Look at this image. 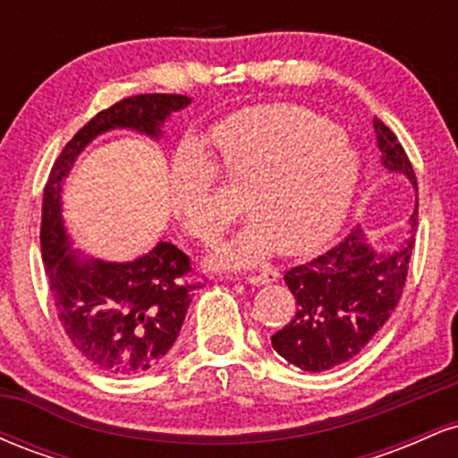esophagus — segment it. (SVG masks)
<instances>
[{
	"instance_id": "34e87169",
	"label": "esophagus",
	"mask_w": 458,
	"mask_h": 458,
	"mask_svg": "<svg viewBox=\"0 0 458 458\" xmlns=\"http://www.w3.org/2000/svg\"><path fill=\"white\" fill-rule=\"evenodd\" d=\"M277 276H280V273L276 269H265L260 273H251V276H247L245 280L250 284H256V286H260V284H269L273 280H277Z\"/></svg>"
}]
</instances>
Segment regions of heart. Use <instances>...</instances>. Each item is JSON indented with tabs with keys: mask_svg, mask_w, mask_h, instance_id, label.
<instances>
[{
	"mask_svg": "<svg viewBox=\"0 0 458 458\" xmlns=\"http://www.w3.org/2000/svg\"><path fill=\"white\" fill-rule=\"evenodd\" d=\"M225 181L245 193L254 217L219 259L254 262L273 247L295 256L317 250L344 222L360 182V159L343 129L303 105L269 103L241 109L213 129ZM217 163L196 141L172 159L170 208L189 234L213 241L241 215L222 193Z\"/></svg>",
	"mask_w": 458,
	"mask_h": 458,
	"instance_id": "heart-1",
	"label": "heart"
}]
</instances>
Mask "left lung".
I'll return each mask as SVG.
<instances>
[{
    "mask_svg": "<svg viewBox=\"0 0 458 458\" xmlns=\"http://www.w3.org/2000/svg\"><path fill=\"white\" fill-rule=\"evenodd\" d=\"M383 165L407 174L418 189L411 161L390 127L375 118ZM418 225V211L411 228ZM413 236L390 254H377L355 228L317 259L284 273L295 295L297 312L271 335L273 349L288 364L323 372L353 360L392 317L407 282Z\"/></svg>",
    "mask_w": 458,
    "mask_h": 458,
    "instance_id": "obj_1",
    "label": "left lung"
}]
</instances>
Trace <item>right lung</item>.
I'll return each instance as SVG.
<instances>
[{
	"mask_svg": "<svg viewBox=\"0 0 458 458\" xmlns=\"http://www.w3.org/2000/svg\"><path fill=\"white\" fill-rule=\"evenodd\" d=\"M185 105L189 97L182 94L120 98L72 135L47 178L40 250L49 293L71 344L107 375H140L159 364L174 344L202 277L172 243H159L133 262L77 260L62 225L60 185L75 157L98 133L129 127L157 138L163 120Z\"/></svg>",
	"mask_w": 458,
	"mask_h": 458,
	"instance_id": "obj_1",
	"label": "right lung"
}]
</instances>
